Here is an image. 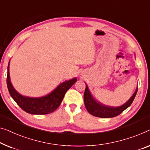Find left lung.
<instances>
[{
	"label": "left lung",
	"mask_w": 150,
	"mask_h": 150,
	"mask_svg": "<svg viewBox=\"0 0 150 150\" xmlns=\"http://www.w3.org/2000/svg\"><path fill=\"white\" fill-rule=\"evenodd\" d=\"M137 89L133 93L131 98L127 101L126 103L122 106L118 107H112L107 106L105 105L100 103L96 100L93 97L91 96L90 91H89L88 87L86 85V90L84 92V103L86 108L89 114L91 115L95 116L97 117L100 118H112L117 117L121 114L125 109H127L130 105L132 104L134 98H135L137 92Z\"/></svg>",
	"instance_id": "8db88e82"
}]
</instances>
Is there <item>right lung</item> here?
I'll use <instances>...</instances> for the list:
<instances>
[{"label":"right lung","mask_w":150,"mask_h":150,"mask_svg":"<svg viewBox=\"0 0 150 150\" xmlns=\"http://www.w3.org/2000/svg\"><path fill=\"white\" fill-rule=\"evenodd\" d=\"M9 63L8 65L6 83L10 95L20 108L26 112L32 115H47L54 111L60 106L67 91L77 81L74 78L64 81L46 96L41 98H30L19 94L13 88L10 81Z\"/></svg>","instance_id":"obj_1"}]
</instances>
